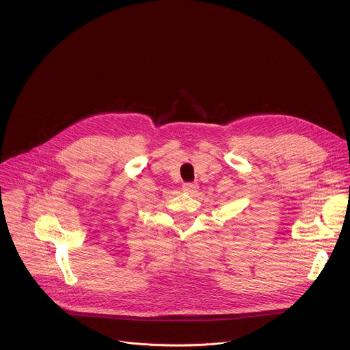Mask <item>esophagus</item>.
Instances as JSON below:
<instances>
[{
    "mask_svg": "<svg viewBox=\"0 0 350 350\" xmlns=\"http://www.w3.org/2000/svg\"><path fill=\"white\" fill-rule=\"evenodd\" d=\"M198 189V185L193 183H184L183 184V191L188 192V193H193Z\"/></svg>",
    "mask_w": 350,
    "mask_h": 350,
    "instance_id": "34e87169",
    "label": "esophagus"
}]
</instances>
